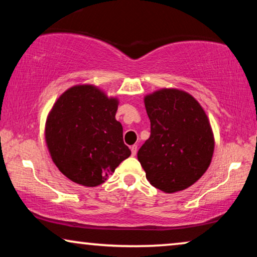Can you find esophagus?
Wrapping results in <instances>:
<instances>
[{
	"label": "esophagus",
	"instance_id": "obj_1",
	"mask_svg": "<svg viewBox=\"0 0 257 257\" xmlns=\"http://www.w3.org/2000/svg\"><path fill=\"white\" fill-rule=\"evenodd\" d=\"M137 151H138V146H137V145L131 146V152H132V156L133 157H135L136 154H137Z\"/></svg>",
	"mask_w": 257,
	"mask_h": 257
}]
</instances>
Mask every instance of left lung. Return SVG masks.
Wrapping results in <instances>:
<instances>
[{
  "instance_id": "8db88e82",
  "label": "left lung",
  "mask_w": 257,
  "mask_h": 257,
  "mask_svg": "<svg viewBox=\"0 0 257 257\" xmlns=\"http://www.w3.org/2000/svg\"><path fill=\"white\" fill-rule=\"evenodd\" d=\"M151 136L138 151L146 179L165 193L184 191L202 177L214 153V136L199 101L178 89L144 98Z\"/></svg>"
}]
</instances>
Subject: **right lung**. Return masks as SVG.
I'll return each mask as SVG.
<instances>
[{
    "mask_svg": "<svg viewBox=\"0 0 257 257\" xmlns=\"http://www.w3.org/2000/svg\"><path fill=\"white\" fill-rule=\"evenodd\" d=\"M118 104L97 86L83 84L62 93L49 112L45 143L54 164L71 181L96 187L131 156L115 120Z\"/></svg>",
    "mask_w": 257,
    "mask_h": 257,
    "instance_id": "1",
    "label": "right lung"
}]
</instances>
